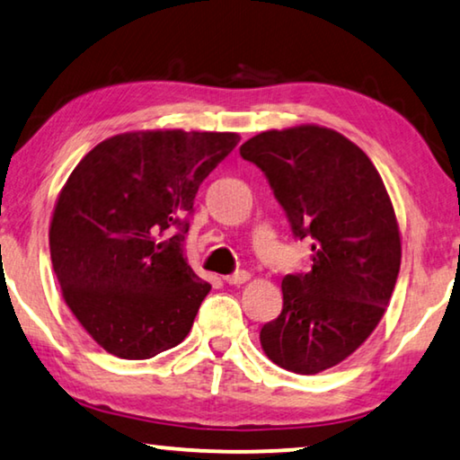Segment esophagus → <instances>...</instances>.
Listing matches in <instances>:
<instances>
[{
  "instance_id": "1",
  "label": "esophagus",
  "mask_w": 460,
  "mask_h": 460,
  "mask_svg": "<svg viewBox=\"0 0 460 460\" xmlns=\"http://www.w3.org/2000/svg\"><path fill=\"white\" fill-rule=\"evenodd\" d=\"M246 279H249V271H244V270H238L224 278L226 284H230V286H240V284H244Z\"/></svg>"
}]
</instances>
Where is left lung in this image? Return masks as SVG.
<instances>
[{
  "instance_id": "left-lung-1",
  "label": "left lung",
  "mask_w": 460,
  "mask_h": 460,
  "mask_svg": "<svg viewBox=\"0 0 460 460\" xmlns=\"http://www.w3.org/2000/svg\"><path fill=\"white\" fill-rule=\"evenodd\" d=\"M263 171L296 240H310V270L281 281L284 306L261 345L281 368L316 374L351 356L383 319L397 284L401 238L370 158L341 133L302 125L240 146Z\"/></svg>"
}]
</instances>
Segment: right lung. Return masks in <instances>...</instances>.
<instances>
[{"instance_id": "right-lung-1", "label": "right lung", "mask_w": 460, "mask_h": 460, "mask_svg": "<svg viewBox=\"0 0 460 460\" xmlns=\"http://www.w3.org/2000/svg\"><path fill=\"white\" fill-rule=\"evenodd\" d=\"M236 133L136 131L104 139L74 168L49 246L63 298L112 356L147 359L189 335L211 286L185 257L189 216Z\"/></svg>"}]
</instances>
